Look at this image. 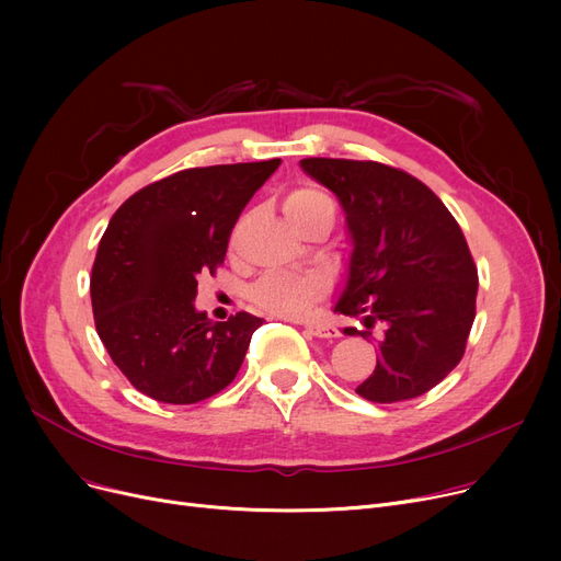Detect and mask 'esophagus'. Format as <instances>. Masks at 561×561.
Listing matches in <instances>:
<instances>
[{
	"mask_svg": "<svg viewBox=\"0 0 561 561\" xmlns=\"http://www.w3.org/2000/svg\"><path fill=\"white\" fill-rule=\"evenodd\" d=\"M305 330L318 339H336L339 330L332 325V322L325 320H309L305 322Z\"/></svg>",
	"mask_w": 561,
	"mask_h": 561,
	"instance_id": "1",
	"label": "esophagus"
}]
</instances>
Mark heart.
Here are the masks:
<instances>
[{
    "instance_id": "1",
    "label": "heart",
    "mask_w": 561,
    "mask_h": 561,
    "mask_svg": "<svg viewBox=\"0 0 561 561\" xmlns=\"http://www.w3.org/2000/svg\"><path fill=\"white\" fill-rule=\"evenodd\" d=\"M284 211L300 227L322 214L334 216V204L316 186H298L286 195ZM328 288L330 284L320 273H271L250 288V300L271 313L300 318L311 311L320 298L328 296Z\"/></svg>"
}]
</instances>
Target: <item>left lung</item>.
I'll use <instances>...</instances> for the list:
<instances>
[{"instance_id": "8db88e82", "label": "left lung", "mask_w": 561, "mask_h": 561, "mask_svg": "<svg viewBox=\"0 0 561 561\" xmlns=\"http://www.w3.org/2000/svg\"><path fill=\"white\" fill-rule=\"evenodd\" d=\"M300 163L339 197L355 243L336 311L362 316L359 334L379 352L357 393L379 404L427 393L461 362L476 320L478 265L461 227L400 168L320 157Z\"/></svg>"}]
</instances>
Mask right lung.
<instances>
[{"mask_svg":"<svg viewBox=\"0 0 561 561\" xmlns=\"http://www.w3.org/2000/svg\"><path fill=\"white\" fill-rule=\"evenodd\" d=\"M279 159L188 168L123 202L91 275L98 334L147 398L195 404L229 387L261 318L211 322L195 311L197 277H216L231 229Z\"/></svg>","mask_w":561,"mask_h":561,"instance_id":"right-lung-1","label":"right lung"}]
</instances>
